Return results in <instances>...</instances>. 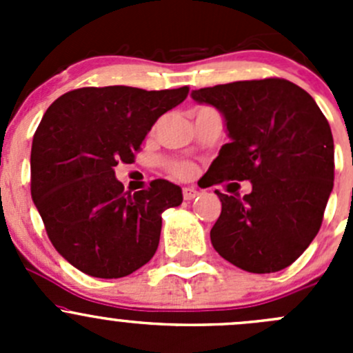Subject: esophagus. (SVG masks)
<instances>
[{
	"mask_svg": "<svg viewBox=\"0 0 353 353\" xmlns=\"http://www.w3.org/2000/svg\"><path fill=\"white\" fill-rule=\"evenodd\" d=\"M198 190H194V188H183V198L184 199H188V201H190V199H194L198 196Z\"/></svg>",
	"mask_w": 353,
	"mask_h": 353,
	"instance_id": "obj_1",
	"label": "esophagus"
}]
</instances>
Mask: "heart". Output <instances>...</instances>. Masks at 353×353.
Listing matches in <instances>:
<instances>
[{"label": "heart", "mask_w": 353, "mask_h": 353, "mask_svg": "<svg viewBox=\"0 0 353 353\" xmlns=\"http://www.w3.org/2000/svg\"><path fill=\"white\" fill-rule=\"evenodd\" d=\"M170 170H172L174 176H177V177H190V176H193V172H194L193 165H191V163H186V162L172 163V165H170Z\"/></svg>", "instance_id": "1"}]
</instances>
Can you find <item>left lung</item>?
I'll return each mask as SVG.
<instances>
[{"label":"left lung","mask_w":353,"mask_h":353,"mask_svg":"<svg viewBox=\"0 0 353 353\" xmlns=\"http://www.w3.org/2000/svg\"><path fill=\"white\" fill-rule=\"evenodd\" d=\"M225 119L208 184L249 181L245 196L215 191L222 213L210 230L215 251L237 268L275 273L290 266L321 227L333 190L331 128L314 99L283 78L245 80L191 92Z\"/></svg>","instance_id":"1"}]
</instances>
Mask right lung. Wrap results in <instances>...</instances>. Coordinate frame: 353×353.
<instances>
[{"label": "right lung", "instance_id": "right-lung-1", "mask_svg": "<svg viewBox=\"0 0 353 353\" xmlns=\"http://www.w3.org/2000/svg\"><path fill=\"white\" fill-rule=\"evenodd\" d=\"M188 92L83 87L46 110L32 141V199L49 241L80 272L121 279L154 258L162 212L179 206L183 191L155 179L131 194L114 167L134 162L155 121Z\"/></svg>", "mask_w": 353, "mask_h": 353}]
</instances>
